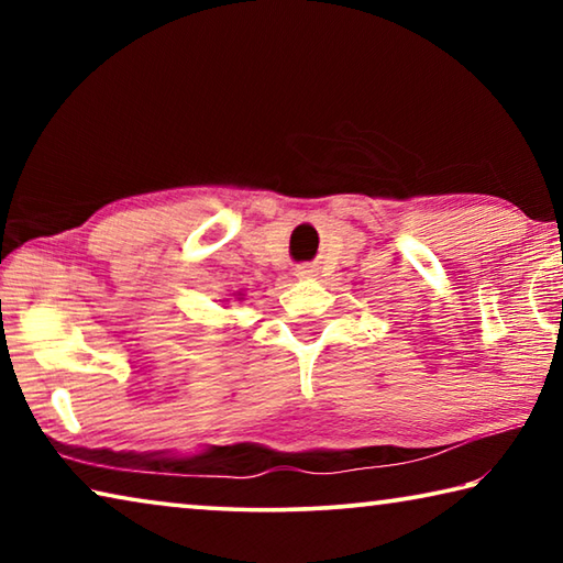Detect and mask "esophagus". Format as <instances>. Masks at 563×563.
<instances>
[{"instance_id": "1", "label": "esophagus", "mask_w": 563, "mask_h": 563, "mask_svg": "<svg viewBox=\"0 0 563 563\" xmlns=\"http://www.w3.org/2000/svg\"><path fill=\"white\" fill-rule=\"evenodd\" d=\"M316 273L318 271L312 268V265H300V268H295V275H298V278H312Z\"/></svg>"}]
</instances>
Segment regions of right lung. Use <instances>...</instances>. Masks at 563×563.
Wrapping results in <instances>:
<instances>
[{"label":"right lung","mask_w":563,"mask_h":563,"mask_svg":"<svg viewBox=\"0 0 563 563\" xmlns=\"http://www.w3.org/2000/svg\"><path fill=\"white\" fill-rule=\"evenodd\" d=\"M238 300H241V298H238Z\"/></svg>","instance_id":"add662e5"}]
</instances>
